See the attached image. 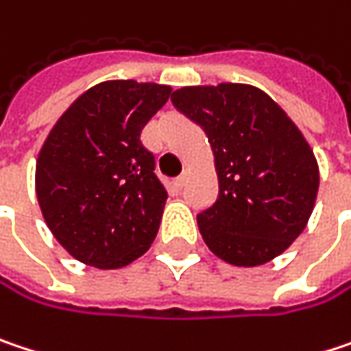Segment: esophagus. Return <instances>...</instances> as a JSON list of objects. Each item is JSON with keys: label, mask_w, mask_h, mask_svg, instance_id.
Returning <instances> with one entry per match:
<instances>
[{"label": "esophagus", "mask_w": 351, "mask_h": 351, "mask_svg": "<svg viewBox=\"0 0 351 351\" xmlns=\"http://www.w3.org/2000/svg\"><path fill=\"white\" fill-rule=\"evenodd\" d=\"M186 178H189V175H186V173H182V175H180V176H176V178H175V186H176V189H182V186L186 184Z\"/></svg>", "instance_id": "obj_1"}]
</instances>
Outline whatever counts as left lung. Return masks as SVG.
Wrapping results in <instances>:
<instances>
[{"instance_id": "obj_1", "label": "left lung", "mask_w": 351, "mask_h": 351, "mask_svg": "<svg viewBox=\"0 0 351 351\" xmlns=\"http://www.w3.org/2000/svg\"><path fill=\"white\" fill-rule=\"evenodd\" d=\"M171 100L205 130L215 154L219 195L197 215L208 249L239 267L281 255L305 229L319 186L300 128L247 84L186 86Z\"/></svg>"}]
</instances>
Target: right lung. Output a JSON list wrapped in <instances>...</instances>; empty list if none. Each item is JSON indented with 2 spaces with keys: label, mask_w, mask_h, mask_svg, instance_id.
Segmentation results:
<instances>
[{
  "label": "right lung",
  "mask_w": 351,
  "mask_h": 351,
  "mask_svg": "<svg viewBox=\"0 0 351 351\" xmlns=\"http://www.w3.org/2000/svg\"><path fill=\"white\" fill-rule=\"evenodd\" d=\"M169 96L162 84H96L62 114L42 146L36 165L42 215L82 263L124 267L156 237L167 191L141 132Z\"/></svg>",
  "instance_id": "1"
}]
</instances>
